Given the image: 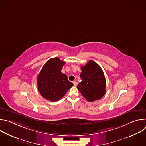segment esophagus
Instances as JSON below:
<instances>
[{"instance_id": "34e87169", "label": "esophagus", "mask_w": 146, "mask_h": 146, "mask_svg": "<svg viewBox=\"0 0 146 146\" xmlns=\"http://www.w3.org/2000/svg\"><path fill=\"white\" fill-rule=\"evenodd\" d=\"M73 84H74V86H77V81H73Z\"/></svg>"}]
</instances>
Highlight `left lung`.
Returning <instances> with one entry per match:
<instances>
[{
    "label": "left lung",
    "instance_id": "left-lung-1",
    "mask_svg": "<svg viewBox=\"0 0 146 146\" xmlns=\"http://www.w3.org/2000/svg\"><path fill=\"white\" fill-rule=\"evenodd\" d=\"M81 69L82 81L77 86L78 91L88 102L101 99L106 93V79L101 68L90 60Z\"/></svg>",
    "mask_w": 146,
    "mask_h": 146
}]
</instances>
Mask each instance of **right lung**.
<instances>
[{
	"label": "right lung",
	"mask_w": 146,
	"mask_h": 146,
	"mask_svg": "<svg viewBox=\"0 0 146 146\" xmlns=\"http://www.w3.org/2000/svg\"><path fill=\"white\" fill-rule=\"evenodd\" d=\"M65 62L58 58L49 59L37 76L38 90L44 98L56 102L63 97L73 84L61 70Z\"/></svg>",
	"instance_id": "right-lung-1"
}]
</instances>
